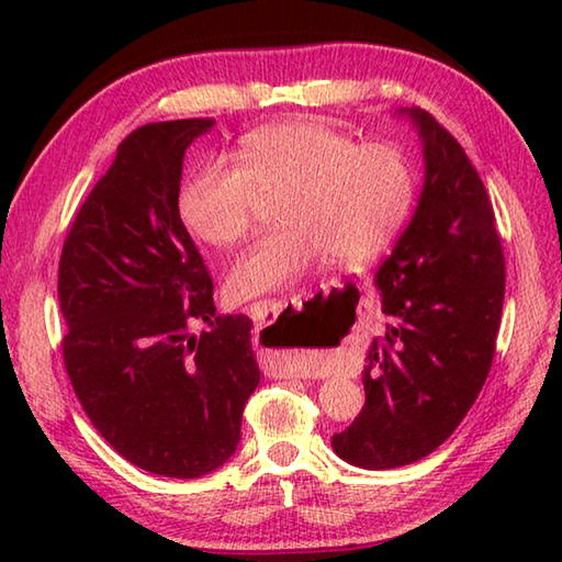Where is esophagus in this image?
Wrapping results in <instances>:
<instances>
[{
  "label": "esophagus",
  "instance_id": "esophagus-1",
  "mask_svg": "<svg viewBox=\"0 0 562 562\" xmlns=\"http://www.w3.org/2000/svg\"><path fill=\"white\" fill-rule=\"evenodd\" d=\"M300 312L302 308V296H284V300H258L248 306V314L258 324H262L268 316H278L282 312ZM278 355V367L282 374L288 376H306L308 367L304 362L302 355H296L294 350H290V355H284V350H272Z\"/></svg>",
  "mask_w": 562,
  "mask_h": 562
}]
</instances>
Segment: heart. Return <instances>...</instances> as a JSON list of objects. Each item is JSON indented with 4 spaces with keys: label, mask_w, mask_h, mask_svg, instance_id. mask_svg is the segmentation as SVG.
<instances>
[{
    "label": "heart",
    "mask_w": 562,
    "mask_h": 562,
    "mask_svg": "<svg viewBox=\"0 0 562 562\" xmlns=\"http://www.w3.org/2000/svg\"><path fill=\"white\" fill-rule=\"evenodd\" d=\"M238 164L210 161L181 190V217L202 241L236 246L254 232L262 198H280L278 229L238 258L226 290L238 300L296 282L318 260H362L384 248L415 193L405 151L360 142L324 121L250 133Z\"/></svg>",
    "instance_id": "1"
}]
</instances>
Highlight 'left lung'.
Here are the masks:
<instances>
[{
  "mask_svg": "<svg viewBox=\"0 0 562 562\" xmlns=\"http://www.w3.org/2000/svg\"><path fill=\"white\" fill-rule=\"evenodd\" d=\"M425 142L413 222L376 272L391 318L364 369L367 403L330 445L369 471L432 453L491 374L505 302V254L479 171L445 125L411 111Z\"/></svg>",
  "mask_w": 562,
  "mask_h": 562,
  "instance_id": "1",
  "label": "left lung"
}]
</instances>
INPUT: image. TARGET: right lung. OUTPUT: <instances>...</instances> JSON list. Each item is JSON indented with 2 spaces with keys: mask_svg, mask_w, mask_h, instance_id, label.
<instances>
[{
  "mask_svg": "<svg viewBox=\"0 0 562 562\" xmlns=\"http://www.w3.org/2000/svg\"><path fill=\"white\" fill-rule=\"evenodd\" d=\"M212 117L137 127L71 222L59 256L63 360L83 413L137 469L198 479L232 457L260 372L250 318L217 316L178 212L183 154ZM202 319L209 328L189 336Z\"/></svg>",
  "mask_w": 562,
  "mask_h": 562,
  "instance_id": "add662e5",
  "label": "right lung"
}]
</instances>
